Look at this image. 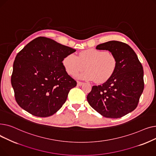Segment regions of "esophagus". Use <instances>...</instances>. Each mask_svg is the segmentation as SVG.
I'll list each match as a JSON object with an SVG mask.
<instances>
[{"label": "esophagus", "mask_w": 156, "mask_h": 156, "mask_svg": "<svg viewBox=\"0 0 156 156\" xmlns=\"http://www.w3.org/2000/svg\"><path fill=\"white\" fill-rule=\"evenodd\" d=\"M83 83H83V82H81V81H77V85H78V86H79V87L81 86Z\"/></svg>", "instance_id": "obj_1"}]
</instances>
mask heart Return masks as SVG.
<instances>
[{"mask_svg": "<svg viewBox=\"0 0 156 156\" xmlns=\"http://www.w3.org/2000/svg\"><path fill=\"white\" fill-rule=\"evenodd\" d=\"M64 67L70 75L75 76L85 69L77 76L86 80H94L102 83L109 80L117 68V59L114 54L103 50L90 48L80 52L78 56L69 54L63 59Z\"/></svg>", "mask_w": 156, "mask_h": 156, "instance_id": "1", "label": "heart"}]
</instances>
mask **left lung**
Masks as SVG:
<instances>
[{"label": "left lung", "instance_id": "1", "mask_svg": "<svg viewBox=\"0 0 156 156\" xmlns=\"http://www.w3.org/2000/svg\"><path fill=\"white\" fill-rule=\"evenodd\" d=\"M115 55L117 68L112 76L102 85L93 86L87 95L91 107L105 118H119L137 107L144 88L142 65L133 49L119 41L98 45Z\"/></svg>", "mask_w": 156, "mask_h": 156}]
</instances>
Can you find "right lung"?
<instances>
[{
    "instance_id": "1",
    "label": "right lung",
    "mask_w": 156,
    "mask_h": 156,
    "mask_svg": "<svg viewBox=\"0 0 156 156\" xmlns=\"http://www.w3.org/2000/svg\"><path fill=\"white\" fill-rule=\"evenodd\" d=\"M75 49L40 37L16 55L11 75L16 101L38 117H48L60 109L76 81L66 71V56Z\"/></svg>"
}]
</instances>
